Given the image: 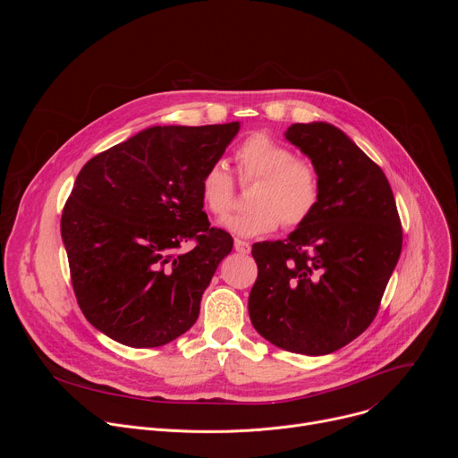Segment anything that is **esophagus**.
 <instances>
[{
	"mask_svg": "<svg viewBox=\"0 0 458 458\" xmlns=\"http://www.w3.org/2000/svg\"><path fill=\"white\" fill-rule=\"evenodd\" d=\"M233 248H235V251H239V253H242V255L250 253V242H246V241H242V239H235V241H233Z\"/></svg>",
	"mask_w": 458,
	"mask_h": 458,
	"instance_id": "obj_1",
	"label": "esophagus"
}]
</instances>
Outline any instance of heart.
Here are the masks:
<instances>
[{
	"instance_id": "obj_1",
	"label": "heart",
	"mask_w": 458,
	"mask_h": 458,
	"mask_svg": "<svg viewBox=\"0 0 458 458\" xmlns=\"http://www.w3.org/2000/svg\"><path fill=\"white\" fill-rule=\"evenodd\" d=\"M237 172L251 190L253 205L246 214L230 217L225 226L244 237L302 226L320 201V175L317 166L265 132H253L235 150ZM203 207L216 217L228 216L237 201V184L223 163L210 165L199 181Z\"/></svg>"
}]
</instances>
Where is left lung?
<instances>
[{
	"label": "left lung",
	"instance_id": "1",
	"mask_svg": "<svg viewBox=\"0 0 458 458\" xmlns=\"http://www.w3.org/2000/svg\"><path fill=\"white\" fill-rule=\"evenodd\" d=\"M284 136L317 166L320 201L288 239L251 246L259 272L248 313L272 344L326 355L373 322L403 225L387 177L337 126L295 123Z\"/></svg>",
	"mask_w": 458,
	"mask_h": 458
}]
</instances>
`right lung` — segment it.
<instances>
[{"mask_svg": "<svg viewBox=\"0 0 458 458\" xmlns=\"http://www.w3.org/2000/svg\"><path fill=\"white\" fill-rule=\"evenodd\" d=\"M239 123L152 126L98 156L63 207L61 237L87 320L132 348L163 346L199 317L203 292L232 251L210 226L199 181ZM184 242L194 246L179 252Z\"/></svg>", "mask_w": 458, "mask_h": 458, "instance_id": "right-lung-1", "label": "right lung"}]
</instances>
